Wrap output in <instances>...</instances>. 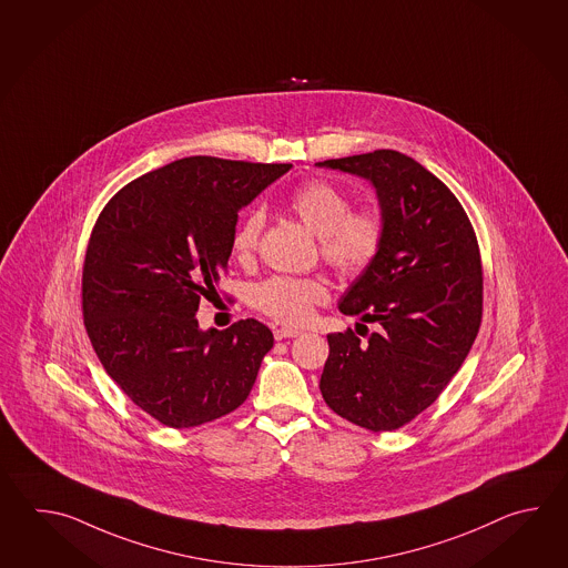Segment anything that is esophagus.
I'll list each match as a JSON object with an SVG mask.
<instances>
[{
	"instance_id": "1",
	"label": "esophagus",
	"mask_w": 568,
	"mask_h": 568,
	"mask_svg": "<svg viewBox=\"0 0 568 568\" xmlns=\"http://www.w3.org/2000/svg\"><path fill=\"white\" fill-rule=\"evenodd\" d=\"M302 335L301 328H292V326H276L274 328V337L276 341H282V338H294Z\"/></svg>"
}]
</instances>
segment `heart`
<instances>
[{
  "instance_id": "heart-1",
  "label": "heart",
  "mask_w": 568,
  "mask_h": 568,
  "mask_svg": "<svg viewBox=\"0 0 568 568\" xmlns=\"http://www.w3.org/2000/svg\"><path fill=\"white\" fill-rule=\"evenodd\" d=\"M288 209L318 237L326 266L343 278H355L372 266L386 240V215L377 205L351 209L349 196L333 182L316 179L288 196ZM264 213L252 209L231 235L233 255L252 260L264 230ZM326 286L316 278L274 276L252 290L255 308L280 323H302L314 304L326 301Z\"/></svg>"
}]
</instances>
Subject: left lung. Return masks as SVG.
Instances as JSON below:
<instances>
[{
    "instance_id": "obj_1",
    "label": "left lung",
    "mask_w": 568,
    "mask_h": 568,
    "mask_svg": "<svg viewBox=\"0 0 568 568\" xmlns=\"http://www.w3.org/2000/svg\"><path fill=\"white\" fill-rule=\"evenodd\" d=\"M374 184L386 240L338 311L376 325L359 338L331 333L321 375L326 406L374 433L396 430L435 402L479 333L483 270L457 196L396 150L316 162ZM365 327V326H364ZM366 328V327H365Z\"/></svg>"
}]
</instances>
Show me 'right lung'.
I'll return each mask as SVG.
<instances>
[{
	"label": "right lung",
	"mask_w": 568,
	"mask_h": 568,
	"mask_svg": "<svg viewBox=\"0 0 568 568\" xmlns=\"http://www.w3.org/2000/svg\"><path fill=\"white\" fill-rule=\"evenodd\" d=\"M292 164L182 158L125 184L97 219L83 266L87 335L138 408L191 428L240 408L274 335L245 318L201 331L237 213Z\"/></svg>",
	"instance_id": "obj_1"
}]
</instances>
